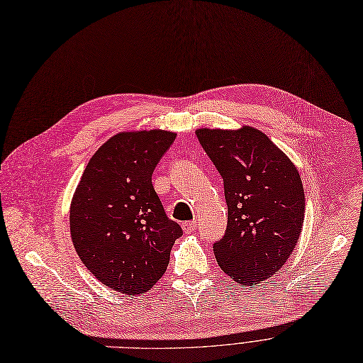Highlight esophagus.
Listing matches in <instances>:
<instances>
[{"label": "esophagus", "instance_id": "34e87169", "mask_svg": "<svg viewBox=\"0 0 363 363\" xmlns=\"http://www.w3.org/2000/svg\"><path fill=\"white\" fill-rule=\"evenodd\" d=\"M182 228L185 233H191L196 228V221H185V223H182Z\"/></svg>", "mask_w": 363, "mask_h": 363}]
</instances>
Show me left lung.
Here are the masks:
<instances>
[{"instance_id": "8db88e82", "label": "left lung", "mask_w": 363, "mask_h": 363, "mask_svg": "<svg viewBox=\"0 0 363 363\" xmlns=\"http://www.w3.org/2000/svg\"><path fill=\"white\" fill-rule=\"evenodd\" d=\"M195 135L224 184L227 228L213 245L218 267L239 284L265 281L298 242L306 211L301 177L253 127L200 128Z\"/></svg>"}]
</instances>
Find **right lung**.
<instances>
[{"label": "right lung", "mask_w": 363, "mask_h": 363, "mask_svg": "<svg viewBox=\"0 0 363 363\" xmlns=\"http://www.w3.org/2000/svg\"><path fill=\"white\" fill-rule=\"evenodd\" d=\"M177 135L118 133L89 159L71 204V236L88 271L130 296L149 291L167 271L182 236L152 185V174Z\"/></svg>", "instance_id": "right-lung-1"}]
</instances>
